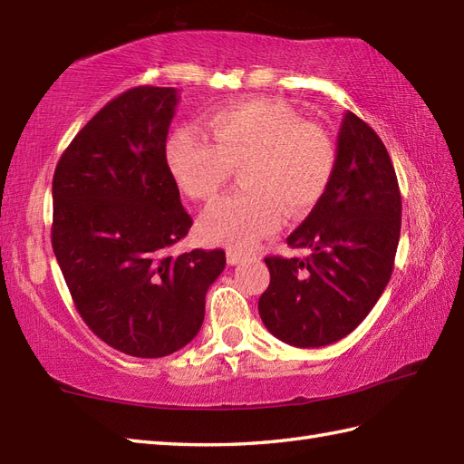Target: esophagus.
Returning <instances> with one entry per match:
<instances>
[{
	"instance_id": "34e87169",
	"label": "esophagus",
	"mask_w": 464,
	"mask_h": 464,
	"mask_svg": "<svg viewBox=\"0 0 464 464\" xmlns=\"http://www.w3.org/2000/svg\"><path fill=\"white\" fill-rule=\"evenodd\" d=\"M243 259H245V255H243V253L235 251V249H229V251H227V263H229V265H237V263H241Z\"/></svg>"
}]
</instances>
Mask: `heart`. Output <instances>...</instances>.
Here are the masks:
<instances>
[{"instance_id": "1", "label": "heart", "mask_w": 464, "mask_h": 464, "mask_svg": "<svg viewBox=\"0 0 464 464\" xmlns=\"http://www.w3.org/2000/svg\"><path fill=\"white\" fill-rule=\"evenodd\" d=\"M213 143L181 127L165 147L177 185L195 201H211L241 165V187L199 219L205 241L247 249L281 225L283 209L301 217L329 189L337 147L327 130L301 121L275 100L241 102L207 117Z\"/></svg>"}]
</instances>
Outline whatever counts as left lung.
I'll return each instance as SVG.
<instances>
[{
  "label": "left lung",
  "instance_id": "obj_1",
  "mask_svg": "<svg viewBox=\"0 0 464 464\" xmlns=\"http://www.w3.org/2000/svg\"><path fill=\"white\" fill-rule=\"evenodd\" d=\"M395 167L369 123L347 111L329 189L287 243L307 257H265L271 283L259 297L265 327L293 347L349 334L379 301L401 235Z\"/></svg>",
  "mask_w": 464,
  "mask_h": 464
}]
</instances>
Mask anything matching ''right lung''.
Segmentation results:
<instances>
[{
    "mask_svg": "<svg viewBox=\"0 0 464 464\" xmlns=\"http://www.w3.org/2000/svg\"><path fill=\"white\" fill-rule=\"evenodd\" d=\"M173 87L140 85L73 137L53 173L52 245L77 313L110 347L157 359L199 333L225 251L169 249L193 219L167 165Z\"/></svg>",
    "mask_w": 464,
    "mask_h": 464,
    "instance_id": "1",
    "label": "right lung"
}]
</instances>
